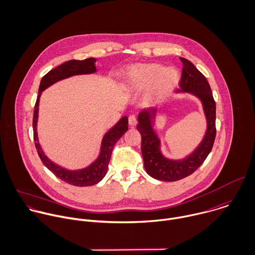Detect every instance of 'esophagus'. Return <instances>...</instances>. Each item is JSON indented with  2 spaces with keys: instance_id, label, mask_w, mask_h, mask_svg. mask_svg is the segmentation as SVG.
Masks as SVG:
<instances>
[{
  "instance_id": "1",
  "label": "esophagus",
  "mask_w": 255,
  "mask_h": 255,
  "mask_svg": "<svg viewBox=\"0 0 255 255\" xmlns=\"http://www.w3.org/2000/svg\"><path fill=\"white\" fill-rule=\"evenodd\" d=\"M129 125L130 126H136L137 125V119L134 115L129 116Z\"/></svg>"
}]
</instances>
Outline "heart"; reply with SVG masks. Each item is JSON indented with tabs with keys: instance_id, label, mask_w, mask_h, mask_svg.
<instances>
[{
	"instance_id": "b5f03b06",
	"label": "heart",
	"mask_w": 255,
	"mask_h": 255,
	"mask_svg": "<svg viewBox=\"0 0 255 255\" xmlns=\"http://www.w3.org/2000/svg\"><path fill=\"white\" fill-rule=\"evenodd\" d=\"M125 82L131 91H145L144 103L154 106L166 100L173 92L179 82V72L158 63H138L128 68Z\"/></svg>"
}]
</instances>
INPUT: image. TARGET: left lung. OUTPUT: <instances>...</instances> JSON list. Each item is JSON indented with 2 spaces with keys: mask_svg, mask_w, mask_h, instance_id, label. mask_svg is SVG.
<instances>
[{
  "mask_svg": "<svg viewBox=\"0 0 255 255\" xmlns=\"http://www.w3.org/2000/svg\"><path fill=\"white\" fill-rule=\"evenodd\" d=\"M183 62L180 88L176 93H189L197 97L203 105L207 129L200 144L182 159H169L162 153L161 139L154 129L157 108H149L139 113L137 129L142 137V156L149 176L163 182H175L193 174L211 153L216 138V102L211 86L204 74L187 58Z\"/></svg>",
  "mask_w": 255,
  "mask_h": 255,
  "instance_id": "left-lung-1",
  "label": "left lung"
}]
</instances>
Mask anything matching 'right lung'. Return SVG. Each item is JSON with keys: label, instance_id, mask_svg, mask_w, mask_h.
I'll use <instances>...</instances> for the list:
<instances>
[{"label": "right lung", "instance_id": "add662e5", "mask_svg": "<svg viewBox=\"0 0 255 255\" xmlns=\"http://www.w3.org/2000/svg\"><path fill=\"white\" fill-rule=\"evenodd\" d=\"M96 58L89 57L83 60H68L62 64L56 66L55 68L48 71L40 80L38 95L34 105L33 118H32V128H33V139L35 142V148L38 156L43 163V165L51 171L57 178L63 182L76 186V187H87L93 186L99 183L106 175L108 170V164L111 158L112 150L116 142L127 132L128 130V117L123 116L113 127H111L103 136L100 151L98 157L89 166L78 169V170H68L63 168L54 162H52L43 152L37 136V119H38V106L39 98L43 90L52 84L60 81L62 79L81 74H91L97 72L95 66Z\"/></svg>", "mask_w": 255, "mask_h": 255}]
</instances>
